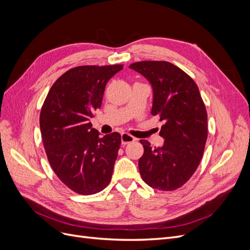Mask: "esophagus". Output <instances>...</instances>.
Segmentation results:
<instances>
[{
    "mask_svg": "<svg viewBox=\"0 0 250 250\" xmlns=\"http://www.w3.org/2000/svg\"><path fill=\"white\" fill-rule=\"evenodd\" d=\"M133 141H135V139L130 134L122 133V135H121V142H122V145H126V144H129Z\"/></svg>",
    "mask_w": 250,
    "mask_h": 250,
    "instance_id": "esophagus-1",
    "label": "esophagus"
}]
</instances>
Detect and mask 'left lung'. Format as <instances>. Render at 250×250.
I'll use <instances>...</instances> for the list:
<instances>
[{
	"label": "left lung",
	"instance_id": "8db88e82",
	"mask_svg": "<svg viewBox=\"0 0 250 250\" xmlns=\"http://www.w3.org/2000/svg\"><path fill=\"white\" fill-rule=\"evenodd\" d=\"M143 75L153 90L151 113L165 123L162 147L141 140L139 160L145 183L161 191H174L192 177L201 161L208 139V115L198 86L179 67L168 62H140L129 65Z\"/></svg>",
	"mask_w": 250,
	"mask_h": 250
}]
</instances>
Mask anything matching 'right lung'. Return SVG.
I'll return each instance as SVG.
<instances>
[{"label":"right lung","instance_id":"obj_1","mask_svg":"<svg viewBox=\"0 0 250 250\" xmlns=\"http://www.w3.org/2000/svg\"><path fill=\"white\" fill-rule=\"evenodd\" d=\"M122 69V64L74 67L55 81L42 107L48 161L58 178L78 194H96L111 179L121 135L101 137L89 120L101 107L106 83Z\"/></svg>","mask_w":250,"mask_h":250}]
</instances>
